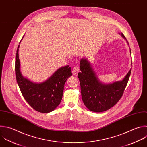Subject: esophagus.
<instances>
[{
  "label": "esophagus",
  "mask_w": 147,
  "mask_h": 147,
  "mask_svg": "<svg viewBox=\"0 0 147 147\" xmlns=\"http://www.w3.org/2000/svg\"><path fill=\"white\" fill-rule=\"evenodd\" d=\"M72 72H73L74 75H75V76H76L78 75L79 72V67H77V66L74 67L73 68V71H72Z\"/></svg>",
  "instance_id": "1"
}]
</instances>
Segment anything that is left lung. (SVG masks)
<instances>
[{
	"instance_id": "8db88e82",
	"label": "left lung",
	"mask_w": 147,
	"mask_h": 147,
	"mask_svg": "<svg viewBox=\"0 0 147 147\" xmlns=\"http://www.w3.org/2000/svg\"><path fill=\"white\" fill-rule=\"evenodd\" d=\"M122 36L126 39L124 35ZM78 74L82 98L85 106L91 111L102 112L112 107L121 98L127 84L131 68L122 81L109 84L99 82L86 59L80 60Z\"/></svg>"
}]
</instances>
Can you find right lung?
<instances>
[{
    "mask_svg": "<svg viewBox=\"0 0 147 147\" xmlns=\"http://www.w3.org/2000/svg\"><path fill=\"white\" fill-rule=\"evenodd\" d=\"M19 47L20 45L16 56V76L24 98L32 108L38 112L52 111L61 101L65 83L68 78L72 76L71 68L68 65L61 67L45 82L34 83L24 78L20 72Z\"/></svg>",
    "mask_w": 147,
    "mask_h": 147,
    "instance_id": "add662e5",
    "label": "right lung"
}]
</instances>
